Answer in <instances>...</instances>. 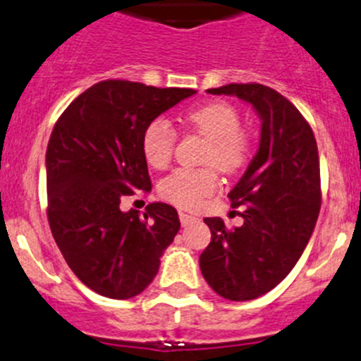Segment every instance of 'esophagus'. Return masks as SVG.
Masks as SVG:
<instances>
[{
  "label": "esophagus",
  "instance_id": "esophagus-1",
  "mask_svg": "<svg viewBox=\"0 0 361 361\" xmlns=\"http://www.w3.org/2000/svg\"><path fill=\"white\" fill-rule=\"evenodd\" d=\"M197 220H199V218L192 216V214H187V213H180V221H181V225H183V227H187V225L194 224V221H197Z\"/></svg>",
  "mask_w": 361,
  "mask_h": 361
}]
</instances>
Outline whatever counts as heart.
<instances>
[{"label":"heart","instance_id":"b5f03b06","mask_svg":"<svg viewBox=\"0 0 361 361\" xmlns=\"http://www.w3.org/2000/svg\"><path fill=\"white\" fill-rule=\"evenodd\" d=\"M185 122L209 140L204 162L214 164L221 171H234L245 164L248 140L239 130V113L228 103H207L185 113ZM176 134L169 122L157 118L150 122L141 137V148L147 162L155 169H164L173 159ZM218 188V174L213 167L176 169L159 185L160 197L181 209H197L204 199Z\"/></svg>","mask_w":361,"mask_h":361}]
</instances>
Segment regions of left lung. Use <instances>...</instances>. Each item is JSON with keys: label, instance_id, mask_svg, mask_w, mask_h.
Wrapping results in <instances>:
<instances>
[{"label": "left lung", "instance_id": "1", "mask_svg": "<svg viewBox=\"0 0 361 361\" xmlns=\"http://www.w3.org/2000/svg\"><path fill=\"white\" fill-rule=\"evenodd\" d=\"M207 92L250 103L262 122L257 155L228 192L232 206H246L245 224L228 231L221 218H204L211 243L199 258L220 297L253 300L290 274L311 239L322 206L318 147L307 120L271 87L228 83Z\"/></svg>", "mask_w": 361, "mask_h": 361}]
</instances>
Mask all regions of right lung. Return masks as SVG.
<instances>
[{"mask_svg":"<svg viewBox=\"0 0 361 361\" xmlns=\"http://www.w3.org/2000/svg\"><path fill=\"white\" fill-rule=\"evenodd\" d=\"M194 94L104 80L80 94L50 134V231L76 278L103 297L123 300L143 292L180 231L169 204H148L140 216L137 209H120V201L152 190L141 148L148 123Z\"/></svg>","mask_w":361,"mask_h":361,"instance_id":"right-lung-1","label":"right lung"}]
</instances>
